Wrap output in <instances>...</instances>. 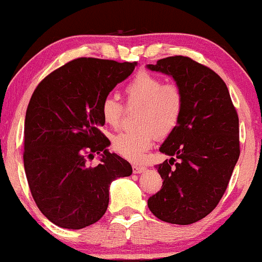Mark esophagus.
Here are the masks:
<instances>
[{
	"label": "esophagus",
	"mask_w": 262,
	"mask_h": 262,
	"mask_svg": "<svg viewBox=\"0 0 262 262\" xmlns=\"http://www.w3.org/2000/svg\"><path fill=\"white\" fill-rule=\"evenodd\" d=\"M132 171H134L135 174H138V173H142L145 171V166L142 164H134L132 165Z\"/></svg>",
	"instance_id": "1"
}]
</instances>
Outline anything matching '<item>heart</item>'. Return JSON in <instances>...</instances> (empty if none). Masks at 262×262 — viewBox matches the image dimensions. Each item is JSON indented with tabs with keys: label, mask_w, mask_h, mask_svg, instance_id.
<instances>
[{
	"label": "heart",
	"mask_w": 262,
	"mask_h": 262,
	"mask_svg": "<svg viewBox=\"0 0 262 262\" xmlns=\"http://www.w3.org/2000/svg\"><path fill=\"white\" fill-rule=\"evenodd\" d=\"M128 108H138L135 124L138 128L115 135L112 147L127 160H139L150 148L156 135L166 137L178 126L183 111V95L178 85L164 84L161 78L141 73L125 86ZM123 114V104L114 96H106L101 103L104 124L118 126Z\"/></svg>",
	"instance_id": "1"
}]
</instances>
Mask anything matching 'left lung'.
<instances>
[{"mask_svg":"<svg viewBox=\"0 0 262 262\" xmlns=\"http://www.w3.org/2000/svg\"><path fill=\"white\" fill-rule=\"evenodd\" d=\"M147 69L172 77L183 95L178 126L159 149L171 156L156 166L162 188L148 207L162 222L189 225L225 192L239 158L238 115L222 78L190 57H166Z\"/></svg>","mask_w":262,"mask_h":262,"instance_id":"8db88e82","label":"left lung"}]
</instances>
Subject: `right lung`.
Returning a JSON list of instances; mask_svg holds the SVG:
<instances>
[{"label": "right lung", "mask_w": 262, "mask_h": 262, "mask_svg": "<svg viewBox=\"0 0 262 262\" xmlns=\"http://www.w3.org/2000/svg\"><path fill=\"white\" fill-rule=\"evenodd\" d=\"M137 62L80 57L54 71L36 88L24 125V167L32 198L55 225L79 230L98 222L111 183L132 174L125 159L108 150L100 131L101 103ZM100 154L96 168L87 159Z\"/></svg>", "instance_id": "obj_1"}]
</instances>
